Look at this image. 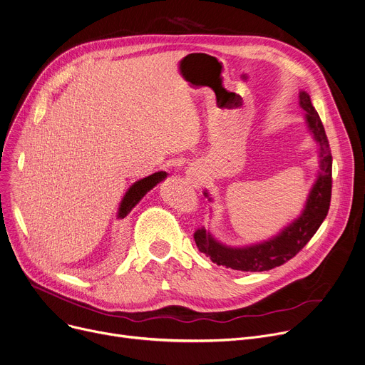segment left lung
Listing matches in <instances>:
<instances>
[{
  "instance_id": "1",
  "label": "left lung",
  "mask_w": 365,
  "mask_h": 365,
  "mask_svg": "<svg viewBox=\"0 0 365 365\" xmlns=\"http://www.w3.org/2000/svg\"><path fill=\"white\" fill-rule=\"evenodd\" d=\"M299 105L307 112L305 118L316 142L320 145L322 158V173L308 195L302 215L273 240L244 248L222 245L205 228H197L192 235L195 245L217 266L242 272H264L282 266L299 253L326 219L331 199V153L329 140L317 110L305 92L299 93Z\"/></svg>"
}]
</instances>
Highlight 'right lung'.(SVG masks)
<instances>
[{
    "instance_id": "1",
    "label": "right lung",
    "mask_w": 365,
    "mask_h": 365,
    "mask_svg": "<svg viewBox=\"0 0 365 365\" xmlns=\"http://www.w3.org/2000/svg\"><path fill=\"white\" fill-rule=\"evenodd\" d=\"M165 177H166V173H162V171H160V173H156V174H153V175H150V177H146V178H143V180L137 181L135 184H133V185L130 187V190L127 191V194L124 195V199H123V202H121V207H120L118 216H120V217H125V216L130 213V210H131L140 200H142L143 195H145L149 190H152L158 182H160Z\"/></svg>"
}]
</instances>
